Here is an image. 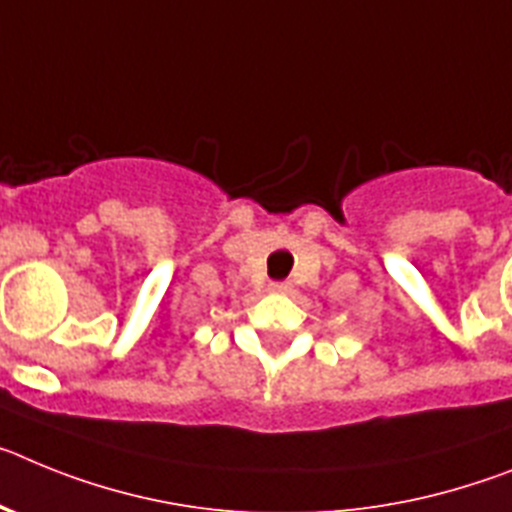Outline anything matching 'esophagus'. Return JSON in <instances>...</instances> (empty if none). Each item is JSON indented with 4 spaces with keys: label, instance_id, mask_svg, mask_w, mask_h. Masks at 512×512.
I'll return each mask as SVG.
<instances>
[{
    "label": "esophagus",
    "instance_id": "esophagus-1",
    "mask_svg": "<svg viewBox=\"0 0 512 512\" xmlns=\"http://www.w3.org/2000/svg\"><path fill=\"white\" fill-rule=\"evenodd\" d=\"M273 293H291V283H270Z\"/></svg>",
    "mask_w": 512,
    "mask_h": 512
}]
</instances>
